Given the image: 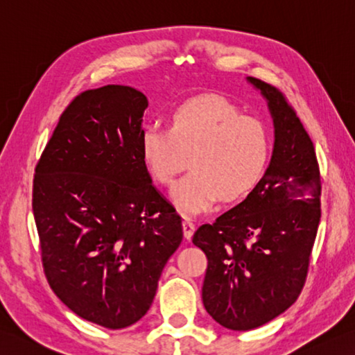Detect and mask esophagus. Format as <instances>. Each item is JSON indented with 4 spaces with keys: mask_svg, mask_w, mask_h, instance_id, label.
<instances>
[{
    "mask_svg": "<svg viewBox=\"0 0 355 355\" xmlns=\"http://www.w3.org/2000/svg\"><path fill=\"white\" fill-rule=\"evenodd\" d=\"M193 231H196V225L192 223V220L184 217V218H183V232H184V239H186V240H191Z\"/></svg>",
    "mask_w": 355,
    "mask_h": 355,
    "instance_id": "34e87169",
    "label": "esophagus"
}]
</instances>
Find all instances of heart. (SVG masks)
Here are the masks:
<instances>
[{
    "instance_id": "b5f03b06",
    "label": "heart",
    "mask_w": 355,
    "mask_h": 355,
    "mask_svg": "<svg viewBox=\"0 0 355 355\" xmlns=\"http://www.w3.org/2000/svg\"><path fill=\"white\" fill-rule=\"evenodd\" d=\"M270 150L266 124L217 95L184 101L172 112L171 128L149 124L141 134L143 159L159 184H171L191 159L193 171L172 189L187 214L205 211L218 198L249 196L265 175Z\"/></svg>"
}]
</instances>
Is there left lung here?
Instances as JSON below:
<instances>
[{
	"label": "left lung",
	"instance_id": "obj_1",
	"mask_svg": "<svg viewBox=\"0 0 355 355\" xmlns=\"http://www.w3.org/2000/svg\"><path fill=\"white\" fill-rule=\"evenodd\" d=\"M248 81L272 115V158L246 200L192 237L207 257L205 308L232 331L259 328L297 300L322 217L320 168L308 132L279 89Z\"/></svg>",
	"mask_w": 355,
	"mask_h": 355
}]
</instances>
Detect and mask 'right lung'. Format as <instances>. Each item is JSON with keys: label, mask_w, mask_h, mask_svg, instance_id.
Wrapping results in <instances>:
<instances>
[{"label": "right lung", "mask_w": 355, "mask_h": 355, "mask_svg": "<svg viewBox=\"0 0 355 355\" xmlns=\"http://www.w3.org/2000/svg\"><path fill=\"white\" fill-rule=\"evenodd\" d=\"M148 98L107 85L76 95L35 168L32 209L46 279L76 315L121 329L149 311L182 217L141 154Z\"/></svg>", "instance_id": "obj_1"}]
</instances>
